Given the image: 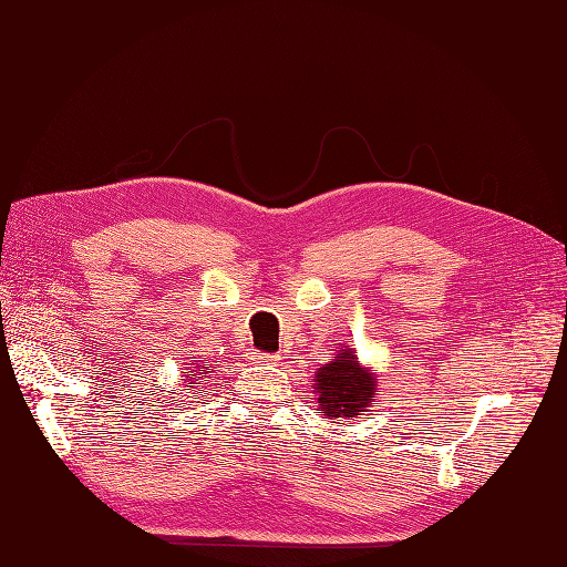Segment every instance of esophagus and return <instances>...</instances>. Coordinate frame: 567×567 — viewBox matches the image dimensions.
I'll list each match as a JSON object with an SVG mask.
<instances>
[{
	"label": "esophagus",
	"instance_id": "obj_1",
	"mask_svg": "<svg viewBox=\"0 0 567 567\" xmlns=\"http://www.w3.org/2000/svg\"><path fill=\"white\" fill-rule=\"evenodd\" d=\"M255 362H262V364H277L279 362V354H255Z\"/></svg>",
	"mask_w": 567,
	"mask_h": 567
}]
</instances>
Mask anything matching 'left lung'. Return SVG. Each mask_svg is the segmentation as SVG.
<instances>
[{"label": "left lung", "mask_w": 567, "mask_h": 567, "mask_svg": "<svg viewBox=\"0 0 567 567\" xmlns=\"http://www.w3.org/2000/svg\"><path fill=\"white\" fill-rule=\"evenodd\" d=\"M315 390L321 416H359L371 404L375 394V381L357 364L352 350H342L331 364L317 369Z\"/></svg>", "instance_id": "left-lung-1"}]
</instances>
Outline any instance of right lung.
Instances as JSON below:
<instances>
[{"label": "right lung", "mask_w": 567, "mask_h": 567, "mask_svg": "<svg viewBox=\"0 0 567 567\" xmlns=\"http://www.w3.org/2000/svg\"><path fill=\"white\" fill-rule=\"evenodd\" d=\"M203 369H205V367H203ZM192 375H196V379H198V375H200V373H188V379H192ZM186 388H194V385H186Z\"/></svg>", "instance_id": "1"}]
</instances>
